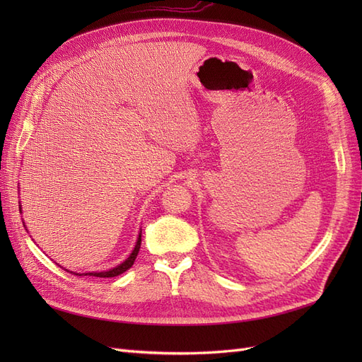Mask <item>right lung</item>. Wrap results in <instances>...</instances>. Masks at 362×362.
<instances>
[{"label": "right lung", "mask_w": 362, "mask_h": 362, "mask_svg": "<svg viewBox=\"0 0 362 362\" xmlns=\"http://www.w3.org/2000/svg\"><path fill=\"white\" fill-rule=\"evenodd\" d=\"M19 211L23 213V210H21V206H19ZM24 226H25V225H24ZM140 243H141V231L139 233L136 246H134L133 252H131V254H129V257H128L125 261L120 262V264H117L116 267L110 269V270H105V272H89V273H75V272H71V273H74V275H78V276H83V275H84V276H98V278H115V276H117V275H122L124 272H127L131 266L134 264V261H136L137 254H139V250H140ZM64 270H66V269H64ZM68 272H69V270H68Z\"/></svg>", "instance_id": "obj_1"}]
</instances>
